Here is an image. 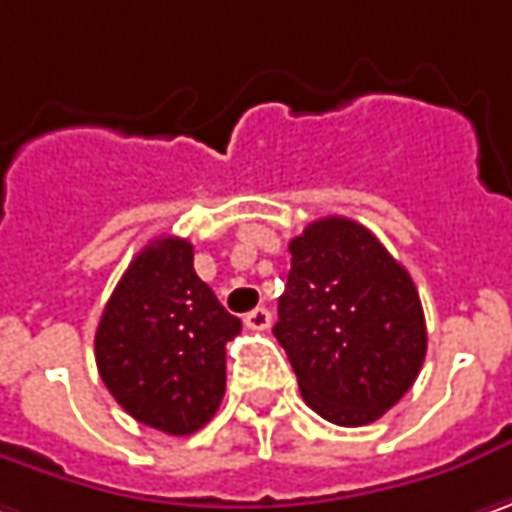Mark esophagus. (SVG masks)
Segmentation results:
<instances>
[{"instance_id":"obj_1","label":"esophagus","mask_w":512,"mask_h":512,"mask_svg":"<svg viewBox=\"0 0 512 512\" xmlns=\"http://www.w3.org/2000/svg\"><path fill=\"white\" fill-rule=\"evenodd\" d=\"M243 324L249 327V330H269V324H272V316H269V310H263V307H257L252 313H246L243 316Z\"/></svg>"}]
</instances>
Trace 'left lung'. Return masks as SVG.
<instances>
[{"instance_id":"obj_1","label":"left lung","mask_w":512,"mask_h":512,"mask_svg":"<svg viewBox=\"0 0 512 512\" xmlns=\"http://www.w3.org/2000/svg\"><path fill=\"white\" fill-rule=\"evenodd\" d=\"M275 339L304 403L336 426H368L414 385L426 318L403 263L365 226L324 217L289 243Z\"/></svg>"}]
</instances>
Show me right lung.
I'll use <instances>...</instances> for the list:
<instances>
[{
	"mask_svg": "<svg viewBox=\"0 0 512 512\" xmlns=\"http://www.w3.org/2000/svg\"><path fill=\"white\" fill-rule=\"evenodd\" d=\"M240 318L194 272V246L159 237L109 295L95 333L98 374L138 423L194 435L226 394V342Z\"/></svg>",
	"mask_w": 512,
	"mask_h": 512,
	"instance_id": "add662e5",
	"label": "right lung"
}]
</instances>
